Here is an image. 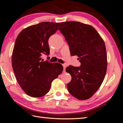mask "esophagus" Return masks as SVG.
<instances>
[{
	"label": "esophagus",
	"instance_id": "esophagus-1",
	"mask_svg": "<svg viewBox=\"0 0 123 123\" xmlns=\"http://www.w3.org/2000/svg\"><path fill=\"white\" fill-rule=\"evenodd\" d=\"M62 66L63 67V69H64V71H65V69H66V64H62Z\"/></svg>",
	"mask_w": 123,
	"mask_h": 123
}]
</instances>
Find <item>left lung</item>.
I'll return each mask as SVG.
<instances>
[{"label":"left lung","instance_id":"left-lung-1","mask_svg":"<svg viewBox=\"0 0 123 123\" xmlns=\"http://www.w3.org/2000/svg\"><path fill=\"white\" fill-rule=\"evenodd\" d=\"M69 46L70 54L78 56L80 67L69 66L71 76L67 84L71 94L80 100L91 98L104 80L107 56L104 41L92 26L79 22H61L58 27Z\"/></svg>","mask_w":123,"mask_h":123}]
</instances>
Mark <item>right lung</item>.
<instances>
[{"label":"right lung","instance_id":"1","mask_svg":"<svg viewBox=\"0 0 123 123\" xmlns=\"http://www.w3.org/2000/svg\"><path fill=\"white\" fill-rule=\"evenodd\" d=\"M59 23L43 22L21 31L12 53V67L21 88L33 98L43 97L49 92L51 84L63 70L59 63L42 59L49 55V38L56 32Z\"/></svg>","mask_w":123,"mask_h":123}]
</instances>
